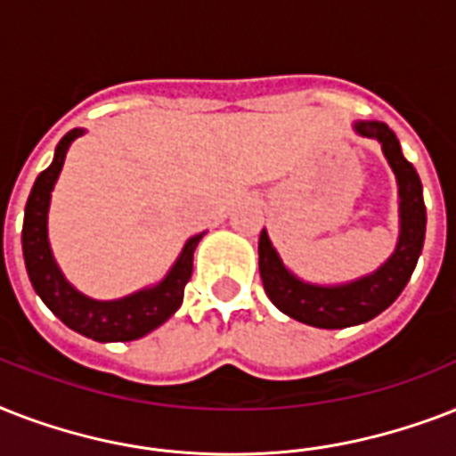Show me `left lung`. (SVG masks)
<instances>
[{"label": "left lung", "instance_id": "obj_1", "mask_svg": "<svg viewBox=\"0 0 456 456\" xmlns=\"http://www.w3.org/2000/svg\"><path fill=\"white\" fill-rule=\"evenodd\" d=\"M353 130L360 137L376 139L381 144L383 158L388 160L390 170L395 175L400 229L395 250L390 253L388 260L353 281L314 284L305 281L286 267L277 248L272 246L267 229L260 232L257 243V263L267 298L291 319L317 329H346L364 324L390 307L410 281L426 239L424 186L414 165L403 156L395 132L379 120H354Z\"/></svg>", "mask_w": 456, "mask_h": 456}]
</instances>
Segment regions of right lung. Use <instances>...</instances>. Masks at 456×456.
Returning <instances> with one entry per match:
<instances>
[{
  "label": "right lung",
  "mask_w": 456,
  "mask_h": 456,
  "mask_svg": "<svg viewBox=\"0 0 456 456\" xmlns=\"http://www.w3.org/2000/svg\"><path fill=\"white\" fill-rule=\"evenodd\" d=\"M82 134H85L82 127L68 132L53 151L52 165L45 172H39V177L32 184V191L25 203L23 239H20L25 270H28L35 293L68 329L99 343L137 340L158 329L179 310V305L184 300V286L191 279L193 250L206 236V232L191 236L184 243L177 260L172 263L167 274L158 284L139 289L116 300H96L77 291L61 272L52 253L49 206H52V191L63 170L68 149Z\"/></svg>",
  "instance_id": "obj_1"
}]
</instances>
